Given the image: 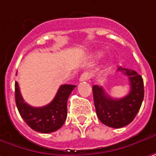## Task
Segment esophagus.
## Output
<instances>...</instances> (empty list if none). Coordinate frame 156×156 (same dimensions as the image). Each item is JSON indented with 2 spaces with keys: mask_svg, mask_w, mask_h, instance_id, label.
<instances>
[{
  "mask_svg": "<svg viewBox=\"0 0 156 156\" xmlns=\"http://www.w3.org/2000/svg\"><path fill=\"white\" fill-rule=\"evenodd\" d=\"M90 78V74L88 73V72H84L81 76H80V78H79V81L80 82H83V81H87Z\"/></svg>",
  "mask_w": 156,
  "mask_h": 156,
  "instance_id": "34e87169",
  "label": "esophagus"
}]
</instances>
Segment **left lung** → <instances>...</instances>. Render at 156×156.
<instances>
[{
  "label": "left lung",
  "instance_id": "1",
  "mask_svg": "<svg viewBox=\"0 0 156 156\" xmlns=\"http://www.w3.org/2000/svg\"><path fill=\"white\" fill-rule=\"evenodd\" d=\"M117 70L129 78L131 91L121 99H113L102 87L94 86L93 94L96 114L100 121L108 127L122 128L133 122L144 99V83L135 70L119 67Z\"/></svg>",
  "mask_w": 156,
  "mask_h": 156
}]
</instances>
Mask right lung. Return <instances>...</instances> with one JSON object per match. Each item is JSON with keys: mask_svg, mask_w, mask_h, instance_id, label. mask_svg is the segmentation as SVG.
<instances>
[{"mask_svg": "<svg viewBox=\"0 0 156 156\" xmlns=\"http://www.w3.org/2000/svg\"><path fill=\"white\" fill-rule=\"evenodd\" d=\"M76 86L62 85L49 104L36 108L24 102L17 82L15 83V99L19 114L32 130L50 133L60 129L67 117V101Z\"/></svg>", "mask_w": 156, "mask_h": 156, "instance_id": "obj_1", "label": "right lung"}]
</instances>
